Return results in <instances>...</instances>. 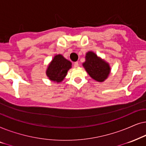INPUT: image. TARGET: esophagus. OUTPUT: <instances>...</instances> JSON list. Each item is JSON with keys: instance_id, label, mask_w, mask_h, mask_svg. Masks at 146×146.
Wrapping results in <instances>:
<instances>
[{"instance_id": "esophagus-1", "label": "esophagus", "mask_w": 146, "mask_h": 146, "mask_svg": "<svg viewBox=\"0 0 146 146\" xmlns=\"http://www.w3.org/2000/svg\"><path fill=\"white\" fill-rule=\"evenodd\" d=\"M74 67L75 68L79 67V63H78V62H75V63H74Z\"/></svg>"}]
</instances>
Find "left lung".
Wrapping results in <instances>:
<instances>
[{"label": "left lung", "mask_w": 146, "mask_h": 146, "mask_svg": "<svg viewBox=\"0 0 146 146\" xmlns=\"http://www.w3.org/2000/svg\"><path fill=\"white\" fill-rule=\"evenodd\" d=\"M83 66L89 76L98 82H104L110 74L109 63L93 51H88L85 54V61L83 63Z\"/></svg>", "instance_id": "8db88e82"}]
</instances>
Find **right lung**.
Returning <instances> with one entry per match:
<instances>
[{"label": "right lung", "mask_w": 146, "mask_h": 146, "mask_svg": "<svg viewBox=\"0 0 146 146\" xmlns=\"http://www.w3.org/2000/svg\"><path fill=\"white\" fill-rule=\"evenodd\" d=\"M71 67V62L65 59L61 54H58L54 56L48 65L46 75L49 80L59 83L65 79L68 71Z\"/></svg>", "instance_id": "1"}]
</instances>
